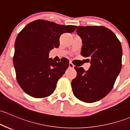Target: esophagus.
I'll use <instances>...</instances> for the list:
<instances>
[{
	"mask_svg": "<svg viewBox=\"0 0 130 130\" xmlns=\"http://www.w3.org/2000/svg\"><path fill=\"white\" fill-rule=\"evenodd\" d=\"M74 67H75V65H74L72 62L69 63V65H68V67L70 68H73Z\"/></svg>",
	"mask_w": 130,
	"mask_h": 130,
	"instance_id": "esophagus-1",
	"label": "esophagus"
}]
</instances>
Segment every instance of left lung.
<instances>
[{
	"label": "left lung",
	"instance_id": "1",
	"mask_svg": "<svg viewBox=\"0 0 130 130\" xmlns=\"http://www.w3.org/2000/svg\"><path fill=\"white\" fill-rule=\"evenodd\" d=\"M76 32L83 44L81 55L89 58L91 66L86 72L75 67L77 75L71 85L76 98L92 103L113 88L122 68V45L115 34L103 26H78Z\"/></svg>",
	"mask_w": 130,
	"mask_h": 130
}]
</instances>
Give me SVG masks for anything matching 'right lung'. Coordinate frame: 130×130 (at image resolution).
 Segmentation results:
<instances>
[{"mask_svg": "<svg viewBox=\"0 0 130 130\" xmlns=\"http://www.w3.org/2000/svg\"><path fill=\"white\" fill-rule=\"evenodd\" d=\"M76 27L37 20L18 33L13 62L17 82L26 93L35 98H46L52 94L58 80L68 67L69 61L64 58L60 62H55L49 58V52L59 46L63 33L73 32Z\"/></svg>", "mask_w": 130, "mask_h": 130, "instance_id": "obj_1", "label": "right lung"}]
</instances>
